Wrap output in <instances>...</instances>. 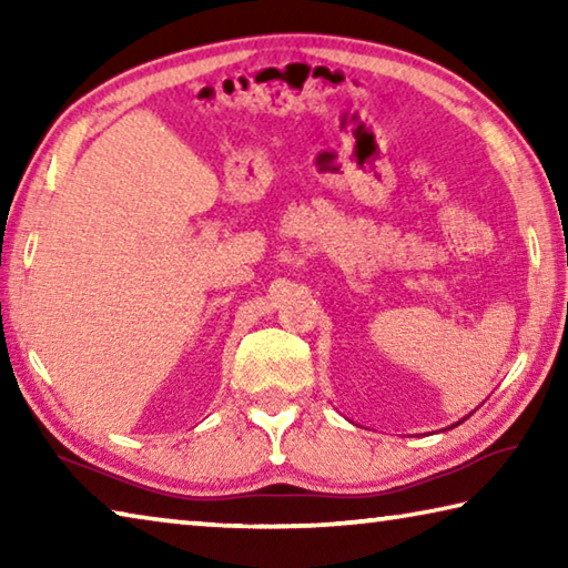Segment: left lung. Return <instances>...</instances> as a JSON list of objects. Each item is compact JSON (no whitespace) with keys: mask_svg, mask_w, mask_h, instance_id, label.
Masks as SVG:
<instances>
[{"mask_svg":"<svg viewBox=\"0 0 568 568\" xmlns=\"http://www.w3.org/2000/svg\"><path fill=\"white\" fill-rule=\"evenodd\" d=\"M458 423H460V420H458Z\"/></svg>","mask_w":568,"mask_h":568,"instance_id":"obj_1","label":"left lung"}]
</instances>
